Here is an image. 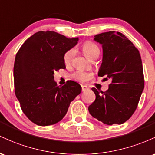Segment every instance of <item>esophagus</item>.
<instances>
[{"instance_id":"obj_1","label":"esophagus","mask_w":155,"mask_h":155,"mask_svg":"<svg viewBox=\"0 0 155 155\" xmlns=\"http://www.w3.org/2000/svg\"><path fill=\"white\" fill-rule=\"evenodd\" d=\"M81 87H82L83 91H87V90H89V87L87 86V85H82Z\"/></svg>"}]
</instances>
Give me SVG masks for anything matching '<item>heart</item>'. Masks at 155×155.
Segmentation results:
<instances>
[{
	"instance_id": "heart-1",
	"label": "heart",
	"mask_w": 155,
	"mask_h": 155,
	"mask_svg": "<svg viewBox=\"0 0 155 155\" xmlns=\"http://www.w3.org/2000/svg\"><path fill=\"white\" fill-rule=\"evenodd\" d=\"M82 50L84 55L90 60H94L98 58L101 52L100 47L96 43L91 41H86V42L83 43L82 45ZM75 53L76 50L74 48H71L65 52L63 56V60L64 64L67 67H69L72 64ZM93 75V72L78 69L72 74V78L74 81H79V82H86L92 78Z\"/></svg>"
}]
</instances>
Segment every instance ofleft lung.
Wrapping results in <instances>:
<instances>
[{
  "mask_svg": "<svg viewBox=\"0 0 155 155\" xmlns=\"http://www.w3.org/2000/svg\"><path fill=\"white\" fill-rule=\"evenodd\" d=\"M95 41L102 45L103 59L98 75L110 79L107 91L95 88L94 102L88 111L104 124H121L133 116L144 88L141 58L138 48L120 32L97 34Z\"/></svg>",
  "mask_w": 155,
  "mask_h": 155,
  "instance_id": "left-lung-1",
  "label": "left lung"
}]
</instances>
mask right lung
Listing matches in <instances>:
<instances>
[{
	"mask_svg": "<svg viewBox=\"0 0 155 155\" xmlns=\"http://www.w3.org/2000/svg\"><path fill=\"white\" fill-rule=\"evenodd\" d=\"M55 31H39L29 37L17 52L14 65V85L17 100L27 118L39 126L58 122L81 86L72 81L59 87L55 72L65 69L63 56L78 43Z\"/></svg>",
	"mask_w": 155,
	"mask_h": 155,
	"instance_id": "1",
	"label": "right lung"
}]
</instances>
